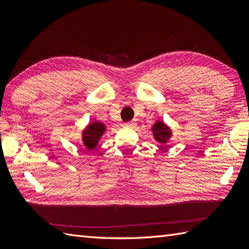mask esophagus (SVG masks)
I'll use <instances>...</instances> for the list:
<instances>
[{
  "mask_svg": "<svg viewBox=\"0 0 249 249\" xmlns=\"http://www.w3.org/2000/svg\"><path fill=\"white\" fill-rule=\"evenodd\" d=\"M124 126L125 127H133V126H135V121H130V122H127V123H124Z\"/></svg>",
  "mask_w": 249,
  "mask_h": 249,
  "instance_id": "34e87169",
  "label": "esophagus"
}]
</instances>
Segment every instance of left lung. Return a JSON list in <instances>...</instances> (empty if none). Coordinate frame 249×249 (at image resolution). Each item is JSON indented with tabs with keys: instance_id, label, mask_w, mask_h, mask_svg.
<instances>
[{
	"instance_id": "obj_1",
	"label": "left lung",
	"mask_w": 249,
	"mask_h": 249,
	"mask_svg": "<svg viewBox=\"0 0 249 249\" xmlns=\"http://www.w3.org/2000/svg\"><path fill=\"white\" fill-rule=\"evenodd\" d=\"M152 131L153 135H154L155 140L160 142V143H167V141L170 139L171 137L170 128H169L167 125L163 124L161 121H157L156 123L153 125Z\"/></svg>"
}]
</instances>
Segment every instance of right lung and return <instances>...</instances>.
<instances>
[{
  "label": "right lung",
  "instance_id": "1",
  "mask_svg": "<svg viewBox=\"0 0 249 249\" xmlns=\"http://www.w3.org/2000/svg\"><path fill=\"white\" fill-rule=\"evenodd\" d=\"M106 127L103 123L100 122H92L91 124L88 125L86 130H83L82 133V141L83 144L86 145L88 150H93L95 146L97 145L98 141L105 133Z\"/></svg>",
  "mask_w": 249,
  "mask_h": 249
}]
</instances>
